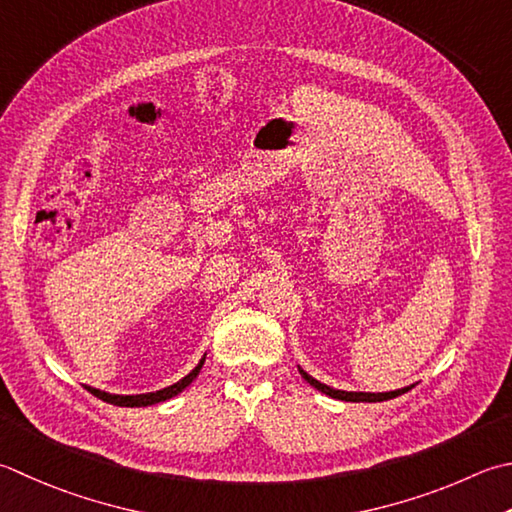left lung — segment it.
<instances>
[{
    "label": "left lung",
    "instance_id": "8db88e82",
    "mask_svg": "<svg viewBox=\"0 0 512 512\" xmlns=\"http://www.w3.org/2000/svg\"><path fill=\"white\" fill-rule=\"evenodd\" d=\"M302 375H304V379H306L310 386H315L317 390H322V393L328 395V397L342 399V402H386V399H393V397L402 395V393H406V390H408V388H399V390H390V393H346V390H335V388H330V386H326L322 382H317V379L308 377L304 370H302Z\"/></svg>",
    "mask_w": 512,
    "mask_h": 512
}]
</instances>
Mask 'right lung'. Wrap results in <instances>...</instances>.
I'll use <instances>...</instances> for the list:
<instances>
[{"label":"right lung","mask_w":512,"mask_h":512,"mask_svg":"<svg viewBox=\"0 0 512 512\" xmlns=\"http://www.w3.org/2000/svg\"><path fill=\"white\" fill-rule=\"evenodd\" d=\"M204 366V359L195 366L193 373H188L184 379H179L177 384L168 386V388H162V390H155V393H144V395H110V393H104V390H97V388H90L86 386V390H90V395H95L102 399V402H108L113 406H150V404H159V402H166V399L175 397L177 393H182V390L193 382V379L199 375V370H202Z\"/></svg>","instance_id":"obj_1"}]
</instances>
